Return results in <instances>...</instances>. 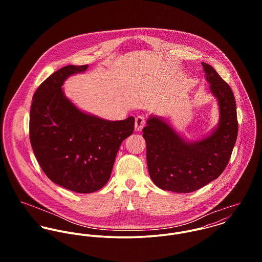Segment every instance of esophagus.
<instances>
[{
	"instance_id": "34e87169",
	"label": "esophagus",
	"mask_w": 262,
	"mask_h": 262,
	"mask_svg": "<svg viewBox=\"0 0 262 262\" xmlns=\"http://www.w3.org/2000/svg\"><path fill=\"white\" fill-rule=\"evenodd\" d=\"M145 125V118L143 116H138L135 119V130L136 131H141L142 128Z\"/></svg>"
}]
</instances>
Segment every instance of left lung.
<instances>
[{
    "instance_id": "1",
    "label": "left lung",
    "mask_w": 262,
    "mask_h": 262,
    "mask_svg": "<svg viewBox=\"0 0 262 262\" xmlns=\"http://www.w3.org/2000/svg\"><path fill=\"white\" fill-rule=\"evenodd\" d=\"M202 66L220 110L218 126L211 135L187 141L156 116H150L143 128L150 178L161 189L191 192L218 179L236 143L238 121L234 94L211 66L205 62Z\"/></svg>"
}]
</instances>
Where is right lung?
Masks as SVG:
<instances>
[{"instance_id":"add662e5","label":"right lung","mask_w":262,"mask_h":262,"mask_svg":"<svg viewBox=\"0 0 262 262\" xmlns=\"http://www.w3.org/2000/svg\"><path fill=\"white\" fill-rule=\"evenodd\" d=\"M86 66H67L39 86L30 109V142L38 163L54 184L79 193L104 187L121 143L134 131V117L109 121L80 111L62 91L70 75Z\"/></svg>"}]
</instances>
